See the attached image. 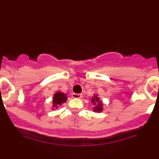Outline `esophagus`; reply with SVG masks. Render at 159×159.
<instances>
[{
  "mask_svg": "<svg viewBox=\"0 0 159 159\" xmlns=\"http://www.w3.org/2000/svg\"><path fill=\"white\" fill-rule=\"evenodd\" d=\"M72 96L75 98H81L82 97V94H78V93H72Z\"/></svg>",
  "mask_w": 159,
  "mask_h": 159,
  "instance_id": "esophagus-1",
  "label": "esophagus"
}]
</instances>
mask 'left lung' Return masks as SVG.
<instances>
[{"instance_id": "1", "label": "left lung", "mask_w": 159, "mask_h": 159, "mask_svg": "<svg viewBox=\"0 0 159 159\" xmlns=\"http://www.w3.org/2000/svg\"><path fill=\"white\" fill-rule=\"evenodd\" d=\"M91 102L93 103V105H94L93 108V111L94 112H98L100 113L102 112L103 110V103L102 102L100 101L99 97H98V96L96 94H95L93 98H91Z\"/></svg>"}]
</instances>
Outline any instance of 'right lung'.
<instances>
[{
	"label": "right lung",
	"instance_id": "right-lung-1",
	"mask_svg": "<svg viewBox=\"0 0 159 159\" xmlns=\"http://www.w3.org/2000/svg\"><path fill=\"white\" fill-rule=\"evenodd\" d=\"M67 96L66 94L63 93L62 92H57L54 94V97L52 98V107L53 110L55 108H58V107L61 106L63 103L66 102Z\"/></svg>",
	"mask_w": 159,
	"mask_h": 159
}]
</instances>
